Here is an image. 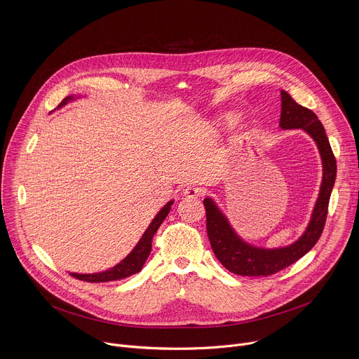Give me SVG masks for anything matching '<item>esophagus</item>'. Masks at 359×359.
I'll return each mask as SVG.
<instances>
[{
  "label": "esophagus",
  "instance_id": "esophagus-1",
  "mask_svg": "<svg viewBox=\"0 0 359 359\" xmlns=\"http://www.w3.org/2000/svg\"><path fill=\"white\" fill-rule=\"evenodd\" d=\"M184 194L190 198H197L203 194V189L196 186V184H189L186 189H184Z\"/></svg>",
  "mask_w": 359,
  "mask_h": 359
}]
</instances>
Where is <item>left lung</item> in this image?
I'll use <instances>...</instances> for the list:
<instances>
[{"label": "left lung", "mask_w": 359, "mask_h": 359, "mask_svg": "<svg viewBox=\"0 0 359 359\" xmlns=\"http://www.w3.org/2000/svg\"><path fill=\"white\" fill-rule=\"evenodd\" d=\"M280 126L283 129L301 128L309 132L317 142L324 166L320 197L310 226L306 227L304 236L292 245L277 250L255 248L241 241L230 227L227 219L217 209L215 201L209 197L204 198L203 204L206 208L208 236L215 255L229 271L237 276L267 277L287 269L304 257L317 244L325 227L330 197L337 177V161L325 129L311 109L298 105L285 90H281Z\"/></svg>", "instance_id": "obj_1"}]
</instances>
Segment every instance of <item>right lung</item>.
Segmentation results:
<instances>
[{
  "mask_svg": "<svg viewBox=\"0 0 359 359\" xmlns=\"http://www.w3.org/2000/svg\"><path fill=\"white\" fill-rule=\"evenodd\" d=\"M71 99H72V96L65 97L60 104V107L65 105L67 102H69ZM172 204H173V201H169L166 206L158 213V216L153 219V222L150 223V226L147 227V230L144 231V234L142 236V238L139 240L136 247L132 250V252L128 255V257L125 260H122L119 264H116L115 267H112L107 271L96 273V274H71V276L81 280V281H88V283H108V281L122 280V278H126L132 274L139 273L142 270L146 259L149 257L150 251H151L153 236H155V233L158 231L161 224L168 217Z\"/></svg>",
  "mask_w": 359,
  "mask_h": 359,
  "instance_id": "obj_1",
  "label": "right lung"
}]
</instances>
